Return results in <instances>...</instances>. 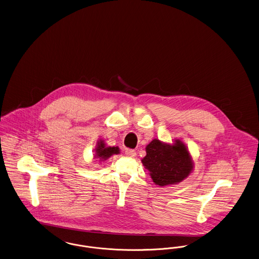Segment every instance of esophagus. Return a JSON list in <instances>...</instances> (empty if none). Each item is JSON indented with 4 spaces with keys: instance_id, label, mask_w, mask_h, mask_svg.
<instances>
[{
    "instance_id": "1",
    "label": "esophagus",
    "mask_w": 259,
    "mask_h": 259,
    "mask_svg": "<svg viewBox=\"0 0 259 259\" xmlns=\"http://www.w3.org/2000/svg\"><path fill=\"white\" fill-rule=\"evenodd\" d=\"M124 154L128 158H135V156H136V152H135V150H132V149H126Z\"/></svg>"
}]
</instances>
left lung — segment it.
<instances>
[{
    "mask_svg": "<svg viewBox=\"0 0 259 259\" xmlns=\"http://www.w3.org/2000/svg\"><path fill=\"white\" fill-rule=\"evenodd\" d=\"M153 182L159 187L176 185L193 170V160L187 146L176 139L174 143L152 140L146 146V156L141 159Z\"/></svg>",
    "mask_w": 259,
    "mask_h": 259,
    "instance_id": "obj_1",
    "label": "left lung"
}]
</instances>
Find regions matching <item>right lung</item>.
Returning a JSON list of instances; mask_svg holds the SVG:
<instances>
[{
    "label": "right lung",
    "mask_w": 259,
    "mask_h": 259,
    "mask_svg": "<svg viewBox=\"0 0 259 259\" xmlns=\"http://www.w3.org/2000/svg\"><path fill=\"white\" fill-rule=\"evenodd\" d=\"M120 153L119 147H106L103 140H100L97 143L95 149V158H99L100 161H104L113 155H118Z\"/></svg>",
    "instance_id": "1"
}]
</instances>
